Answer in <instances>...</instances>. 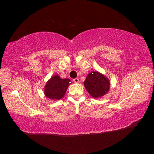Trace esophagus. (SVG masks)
Listing matches in <instances>:
<instances>
[{
  "label": "esophagus",
  "instance_id": "obj_1",
  "mask_svg": "<svg viewBox=\"0 0 154 154\" xmlns=\"http://www.w3.org/2000/svg\"><path fill=\"white\" fill-rule=\"evenodd\" d=\"M73 82H74V83H78L79 82V79H78V78H75V79H73Z\"/></svg>",
  "mask_w": 154,
  "mask_h": 154
}]
</instances>
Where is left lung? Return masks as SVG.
Listing matches in <instances>:
<instances>
[{
    "mask_svg": "<svg viewBox=\"0 0 154 154\" xmlns=\"http://www.w3.org/2000/svg\"><path fill=\"white\" fill-rule=\"evenodd\" d=\"M83 83L88 92L94 98H101L110 89L109 79L98 71H92L88 73Z\"/></svg>",
    "mask_w": 154,
    "mask_h": 154,
    "instance_id": "8db88e82",
    "label": "left lung"
}]
</instances>
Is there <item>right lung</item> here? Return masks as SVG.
<instances>
[{
    "label": "right lung",
    "instance_id": "right-lung-1",
    "mask_svg": "<svg viewBox=\"0 0 154 154\" xmlns=\"http://www.w3.org/2000/svg\"><path fill=\"white\" fill-rule=\"evenodd\" d=\"M71 83V81L69 79H62L58 75H53L44 87V94L48 98L59 100L64 97Z\"/></svg>",
    "mask_w": 154,
    "mask_h": 154
}]
</instances>
